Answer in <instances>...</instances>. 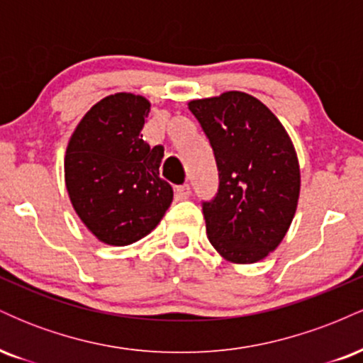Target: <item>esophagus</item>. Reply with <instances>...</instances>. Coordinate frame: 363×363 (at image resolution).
<instances>
[{"mask_svg": "<svg viewBox=\"0 0 363 363\" xmlns=\"http://www.w3.org/2000/svg\"><path fill=\"white\" fill-rule=\"evenodd\" d=\"M191 194V187L187 184H182V186H177L176 187V198L177 199H187Z\"/></svg>", "mask_w": 363, "mask_h": 363, "instance_id": "obj_1", "label": "esophagus"}]
</instances>
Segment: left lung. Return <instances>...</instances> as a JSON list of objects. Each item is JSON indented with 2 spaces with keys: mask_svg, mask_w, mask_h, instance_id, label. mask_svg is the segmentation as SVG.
Listing matches in <instances>:
<instances>
[{
  "mask_svg": "<svg viewBox=\"0 0 363 363\" xmlns=\"http://www.w3.org/2000/svg\"><path fill=\"white\" fill-rule=\"evenodd\" d=\"M218 169V191L203 201L206 234L225 259L256 262L289 230L301 191V170L285 128L264 104L244 91L191 101Z\"/></svg>",
  "mask_w": 363,
  "mask_h": 363,
  "instance_id": "left-lung-1",
  "label": "left lung"
}]
</instances>
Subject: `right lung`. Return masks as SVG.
I'll use <instances>...</instances> for the list:
<instances>
[{
    "mask_svg": "<svg viewBox=\"0 0 363 363\" xmlns=\"http://www.w3.org/2000/svg\"><path fill=\"white\" fill-rule=\"evenodd\" d=\"M150 102L141 95L102 99L74 129L65 158L69 198L102 242L128 245L148 235L174 198L160 177L164 147L143 141Z\"/></svg>",
    "mask_w": 363,
    "mask_h": 363,
    "instance_id": "right-lung-1",
    "label": "right lung"
}]
</instances>
